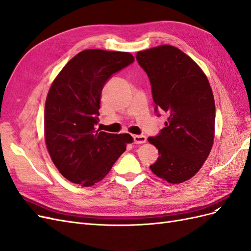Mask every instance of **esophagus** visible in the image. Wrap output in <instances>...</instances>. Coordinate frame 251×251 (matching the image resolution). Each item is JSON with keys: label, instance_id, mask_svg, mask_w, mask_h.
I'll return each instance as SVG.
<instances>
[{"label": "esophagus", "instance_id": "1", "mask_svg": "<svg viewBox=\"0 0 251 251\" xmlns=\"http://www.w3.org/2000/svg\"><path fill=\"white\" fill-rule=\"evenodd\" d=\"M133 140H134V143L136 144H141L147 141V137L144 135H134Z\"/></svg>", "mask_w": 251, "mask_h": 251}]
</instances>
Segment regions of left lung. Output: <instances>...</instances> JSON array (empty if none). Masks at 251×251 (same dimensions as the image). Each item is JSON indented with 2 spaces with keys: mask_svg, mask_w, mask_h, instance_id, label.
<instances>
[{
  "mask_svg": "<svg viewBox=\"0 0 251 251\" xmlns=\"http://www.w3.org/2000/svg\"><path fill=\"white\" fill-rule=\"evenodd\" d=\"M136 59L149 76L155 113L168 115L162 130L148 138L159 153L150 168L159 178L181 183L201 169L214 143L216 107L208 79L170 45L139 51Z\"/></svg>",
  "mask_w": 251,
  "mask_h": 251,
  "instance_id": "left-lung-1",
  "label": "left lung"
}]
</instances>
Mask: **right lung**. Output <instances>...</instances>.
<instances>
[{"instance_id":"add662e5","label":"right lung","mask_w":251,"mask_h":251,"mask_svg":"<svg viewBox=\"0 0 251 251\" xmlns=\"http://www.w3.org/2000/svg\"><path fill=\"white\" fill-rule=\"evenodd\" d=\"M133 62L127 52L83 50L52 83L45 105V139L53 163L73 183L91 186L102 180L133 141L128 134L95 127L104 85Z\"/></svg>"}]
</instances>
